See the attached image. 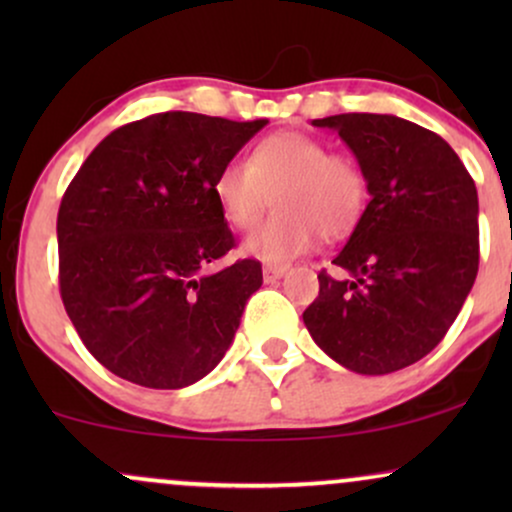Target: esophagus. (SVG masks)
<instances>
[{"instance_id": "esophagus-1", "label": "esophagus", "mask_w": 512, "mask_h": 512, "mask_svg": "<svg viewBox=\"0 0 512 512\" xmlns=\"http://www.w3.org/2000/svg\"><path fill=\"white\" fill-rule=\"evenodd\" d=\"M286 272H289V267L286 264H264L262 274H264V281H276L281 279Z\"/></svg>"}]
</instances>
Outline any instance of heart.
<instances>
[{"label": "heart", "instance_id": "obj_1", "mask_svg": "<svg viewBox=\"0 0 512 512\" xmlns=\"http://www.w3.org/2000/svg\"><path fill=\"white\" fill-rule=\"evenodd\" d=\"M211 192L238 231L255 228L274 197L279 214L245 240V252L286 262L313 248L320 233L342 238L354 231L370 190L356 158L332 154L330 144L305 132H276L250 151L248 163H226Z\"/></svg>", "mask_w": 512, "mask_h": 512}]
</instances>
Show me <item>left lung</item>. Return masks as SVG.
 I'll return each mask as SVG.
<instances>
[{"mask_svg":"<svg viewBox=\"0 0 512 512\" xmlns=\"http://www.w3.org/2000/svg\"><path fill=\"white\" fill-rule=\"evenodd\" d=\"M342 137L368 175L370 202L320 272L303 322L327 356L361 375L407 368L450 330L479 272V199L443 137L395 115L313 120Z\"/></svg>","mask_w":512,"mask_h":512,"instance_id":"left-lung-1","label":"left lung"}]
</instances>
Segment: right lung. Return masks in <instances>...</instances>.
<instances>
[{
	"label": "right lung",
	"instance_id": "right-lung-1",
	"mask_svg": "<svg viewBox=\"0 0 512 512\" xmlns=\"http://www.w3.org/2000/svg\"><path fill=\"white\" fill-rule=\"evenodd\" d=\"M264 125L149 115L110 132L69 182L57 214L62 303L110 373L180 390L228 351L262 264L211 269L236 245L211 185Z\"/></svg>",
	"mask_w": 512,
	"mask_h": 512
}]
</instances>
